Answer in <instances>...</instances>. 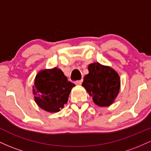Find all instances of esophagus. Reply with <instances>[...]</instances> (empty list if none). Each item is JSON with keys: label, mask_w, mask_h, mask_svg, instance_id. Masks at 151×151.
Here are the masks:
<instances>
[{"label": "esophagus", "mask_w": 151, "mask_h": 151, "mask_svg": "<svg viewBox=\"0 0 151 151\" xmlns=\"http://www.w3.org/2000/svg\"><path fill=\"white\" fill-rule=\"evenodd\" d=\"M82 81H83L82 79H81V80L76 81H75V84H76V85H81V83H82Z\"/></svg>", "instance_id": "obj_1"}]
</instances>
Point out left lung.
<instances>
[{"mask_svg": "<svg viewBox=\"0 0 151 151\" xmlns=\"http://www.w3.org/2000/svg\"><path fill=\"white\" fill-rule=\"evenodd\" d=\"M89 74L84 77L82 85L93 101L99 106H109L114 103L121 86L119 75L111 67L99 62L88 66Z\"/></svg>", "mask_w": 151, "mask_h": 151, "instance_id": "obj_1", "label": "left lung"}]
</instances>
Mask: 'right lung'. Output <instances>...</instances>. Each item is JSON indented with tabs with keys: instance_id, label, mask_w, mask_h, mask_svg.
Here are the masks:
<instances>
[{
	"instance_id": "obj_1",
	"label": "right lung",
	"mask_w": 151,
	"mask_h": 151,
	"mask_svg": "<svg viewBox=\"0 0 151 151\" xmlns=\"http://www.w3.org/2000/svg\"><path fill=\"white\" fill-rule=\"evenodd\" d=\"M74 86L57 67L41 70L36 75L32 86L35 101L46 111L58 112L67 103L71 90Z\"/></svg>"
}]
</instances>
